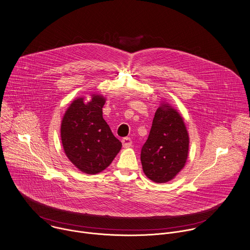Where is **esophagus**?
<instances>
[{
	"label": "esophagus",
	"mask_w": 250,
	"mask_h": 250,
	"mask_svg": "<svg viewBox=\"0 0 250 250\" xmlns=\"http://www.w3.org/2000/svg\"><path fill=\"white\" fill-rule=\"evenodd\" d=\"M122 143H123V146L125 148H128V147L131 146L132 141H131V139L129 137H125V138L122 139Z\"/></svg>",
	"instance_id": "1"
}]
</instances>
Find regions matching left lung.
Instances as JSON below:
<instances>
[{"label": "left lung", "instance_id": "1", "mask_svg": "<svg viewBox=\"0 0 250 250\" xmlns=\"http://www.w3.org/2000/svg\"><path fill=\"white\" fill-rule=\"evenodd\" d=\"M189 151V135L182 117L164 104L154 117L147 141L141 149V164L146 176L166 183L184 167Z\"/></svg>", "mask_w": 250, "mask_h": 250}]
</instances>
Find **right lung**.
<instances>
[{"mask_svg":"<svg viewBox=\"0 0 250 250\" xmlns=\"http://www.w3.org/2000/svg\"><path fill=\"white\" fill-rule=\"evenodd\" d=\"M104 104L101 95H93L86 104L83 98H78L67 109L61 123V140L66 156L87 174L104 170L122 148V142L103 119Z\"/></svg>","mask_w":250,"mask_h":250,"instance_id":"add662e5","label":"right lung"}]
</instances>
